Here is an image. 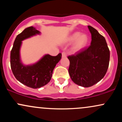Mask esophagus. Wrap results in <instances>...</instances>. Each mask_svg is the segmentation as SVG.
I'll return each mask as SVG.
<instances>
[{
    "mask_svg": "<svg viewBox=\"0 0 122 122\" xmlns=\"http://www.w3.org/2000/svg\"><path fill=\"white\" fill-rule=\"evenodd\" d=\"M62 57H63V58H65V57H66V54L65 52L62 53Z\"/></svg>",
    "mask_w": 122,
    "mask_h": 122,
    "instance_id": "34e87169",
    "label": "esophagus"
}]
</instances>
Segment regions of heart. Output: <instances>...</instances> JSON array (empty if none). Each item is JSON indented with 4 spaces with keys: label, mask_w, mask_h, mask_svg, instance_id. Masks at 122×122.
Instances as JSON below:
<instances>
[{
    "label": "heart",
    "mask_w": 122,
    "mask_h": 122,
    "mask_svg": "<svg viewBox=\"0 0 122 122\" xmlns=\"http://www.w3.org/2000/svg\"><path fill=\"white\" fill-rule=\"evenodd\" d=\"M88 41V37L85 34H81L80 32H75L67 38L66 43H71L76 42L74 46L75 51H79L84 48L87 44Z\"/></svg>",
    "instance_id": "heart-1"
}]
</instances>
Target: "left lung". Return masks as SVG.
Segmentation results:
<instances>
[{"label": "left lung", "instance_id": "left-lung-1", "mask_svg": "<svg viewBox=\"0 0 122 122\" xmlns=\"http://www.w3.org/2000/svg\"><path fill=\"white\" fill-rule=\"evenodd\" d=\"M88 27L91 33V45L68 57L70 61L68 72L71 79L83 87L91 86L104 77L110 56L105 38L92 26Z\"/></svg>", "mask_w": 122, "mask_h": 122}]
</instances>
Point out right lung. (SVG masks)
Segmentation results:
<instances>
[{"label": "right lung", "instance_id": "1", "mask_svg": "<svg viewBox=\"0 0 122 122\" xmlns=\"http://www.w3.org/2000/svg\"><path fill=\"white\" fill-rule=\"evenodd\" d=\"M40 32L31 26L18 34L14 42L10 54L11 68L16 80L29 87L39 88L46 85L51 80L53 71L61 60L62 54L56 56L46 54L36 64L24 65L20 59V48L22 41Z\"/></svg>", "mask_w": 122, "mask_h": 122}]
</instances>
